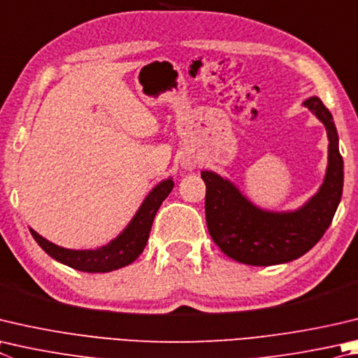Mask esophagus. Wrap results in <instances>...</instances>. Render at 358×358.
I'll use <instances>...</instances> for the list:
<instances>
[{"label": "esophagus", "instance_id": "esophagus-1", "mask_svg": "<svg viewBox=\"0 0 358 358\" xmlns=\"http://www.w3.org/2000/svg\"><path fill=\"white\" fill-rule=\"evenodd\" d=\"M181 167H183L185 171H194V169L197 167V161L192 157H183L181 158Z\"/></svg>", "mask_w": 358, "mask_h": 358}]
</instances>
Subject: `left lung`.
<instances>
[{"label": "left lung", "mask_w": 358, "mask_h": 358, "mask_svg": "<svg viewBox=\"0 0 358 358\" xmlns=\"http://www.w3.org/2000/svg\"><path fill=\"white\" fill-rule=\"evenodd\" d=\"M302 105L326 127L327 169L313 197L294 211H268L247 199L230 180L213 171L201 172L206 185L208 231L227 257L250 266L288 263L302 257L329 229L343 194V158L334 117L317 96Z\"/></svg>", "instance_id": "left-lung-1"}]
</instances>
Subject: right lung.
<instances>
[{
  "label": "right lung",
  "mask_w": 358,
  "mask_h": 358,
  "mask_svg": "<svg viewBox=\"0 0 358 358\" xmlns=\"http://www.w3.org/2000/svg\"><path fill=\"white\" fill-rule=\"evenodd\" d=\"M173 189L172 177L159 181V183L148 192V196L142 201L139 210L136 211L129 224L123 229L119 236L109 241L106 245L99 249L75 250L66 247L56 245L48 239L38 235L36 230L29 229L32 238L42 249L56 262L69 266L81 272H111L115 269L125 268L138 258L150 236L153 219L162 201Z\"/></svg>",
  "instance_id": "add662e5"
}]
</instances>
